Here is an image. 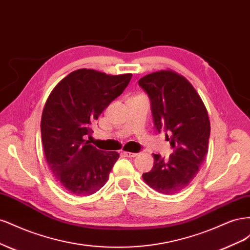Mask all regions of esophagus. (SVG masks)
<instances>
[{
    "instance_id": "obj_1",
    "label": "esophagus",
    "mask_w": 250,
    "mask_h": 250,
    "mask_svg": "<svg viewBox=\"0 0 250 250\" xmlns=\"http://www.w3.org/2000/svg\"><path fill=\"white\" fill-rule=\"evenodd\" d=\"M127 157H135L138 156V153H133V152H128V151H124L123 152Z\"/></svg>"
}]
</instances>
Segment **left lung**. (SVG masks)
<instances>
[{
	"label": "left lung",
	"instance_id": "obj_1",
	"mask_svg": "<svg viewBox=\"0 0 250 250\" xmlns=\"http://www.w3.org/2000/svg\"><path fill=\"white\" fill-rule=\"evenodd\" d=\"M139 84L150 98L156 130L166 132L173 148L168 158L153 154V168L143 179L158 193H179L192 183L208 154V110L191 83L176 72L151 73Z\"/></svg>",
	"mask_w": 250,
	"mask_h": 250
}]
</instances>
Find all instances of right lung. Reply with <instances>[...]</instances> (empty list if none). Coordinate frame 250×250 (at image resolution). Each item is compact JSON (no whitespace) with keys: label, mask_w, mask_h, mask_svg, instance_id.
Instances as JSON below:
<instances>
[{"label":"right lung","mask_w":250,"mask_h":250,"mask_svg":"<svg viewBox=\"0 0 250 250\" xmlns=\"http://www.w3.org/2000/svg\"><path fill=\"white\" fill-rule=\"evenodd\" d=\"M132 74L107 75L80 69L52 90L42 116V141L46 161L63 188L88 196L106 184L116 151L97 149L85 140L102 111L124 92Z\"/></svg>","instance_id":"right-lung-1"}]
</instances>
